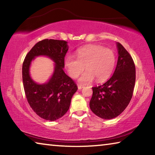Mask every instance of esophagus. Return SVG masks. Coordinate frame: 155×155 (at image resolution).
Segmentation results:
<instances>
[{
    "label": "esophagus",
    "mask_w": 155,
    "mask_h": 155,
    "mask_svg": "<svg viewBox=\"0 0 155 155\" xmlns=\"http://www.w3.org/2000/svg\"><path fill=\"white\" fill-rule=\"evenodd\" d=\"M82 88H83V85H78V90H81V89H82Z\"/></svg>",
    "instance_id": "obj_1"
}]
</instances>
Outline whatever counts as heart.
I'll list each match as a JSON object with an SVG mask.
<instances>
[{"mask_svg": "<svg viewBox=\"0 0 155 155\" xmlns=\"http://www.w3.org/2000/svg\"><path fill=\"white\" fill-rule=\"evenodd\" d=\"M77 58L68 55L65 65L72 78H77L85 69L87 70L79 78L82 84H88L96 78L98 82L106 81L111 76L115 64V54L109 48L97 45H87L77 51Z\"/></svg>", "mask_w": 155, "mask_h": 155, "instance_id": "b5f03b06", "label": "heart"}]
</instances>
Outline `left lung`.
<instances>
[{
	"mask_svg": "<svg viewBox=\"0 0 155 155\" xmlns=\"http://www.w3.org/2000/svg\"><path fill=\"white\" fill-rule=\"evenodd\" d=\"M118 59L112 77L103 85L92 87L90 102L94 114L104 120L118 116L132 98L135 83V65L124 46L117 43Z\"/></svg>",
	"mask_w": 155,
	"mask_h": 155,
	"instance_id": "obj_1",
	"label": "left lung"
}]
</instances>
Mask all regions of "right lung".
<instances>
[{"instance_id":"add662e5","label":"right lung","mask_w":155,"mask_h":155,"mask_svg":"<svg viewBox=\"0 0 155 155\" xmlns=\"http://www.w3.org/2000/svg\"><path fill=\"white\" fill-rule=\"evenodd\" d=\"M67 41L46 39L34 46L22 64V81L26 98L31 109L41 118L54 121L70 108L77 84L64 72V57L68 50ZM46 56L56 64L54 72L46 84H38L29 74L30 63L35 56Z\"/></svg>"}]
</instances>
